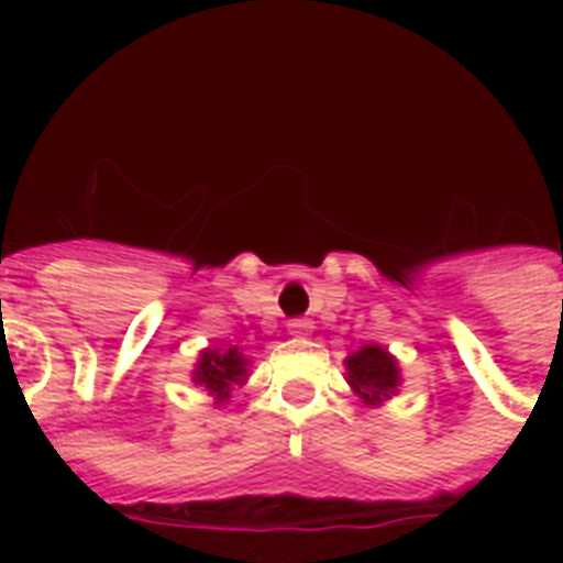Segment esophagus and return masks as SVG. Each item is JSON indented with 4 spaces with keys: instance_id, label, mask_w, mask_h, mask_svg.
<instances>
[{
    "instance_id": "1",
    "label": "esophagus",
    "mask_w": 563,
    "mask_h": 563,
    "mask_svg": "<svg viewBox=\"0 0 563 563\" xmlns=\"http://www.w3.org/2000/svg\"><path fill=\"white\" fill-rule=\"evenodd\" d=\"M309 333H312V321H307V318H295V321H289V335L303 339V335Z\"/></svg>"
}]
</instances>
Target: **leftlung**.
<instances>
[{
	"label": "left lung",
	"mask_w": 563,
	"mask_h": 563,
	"mask_svg": "<svg viewBox=\"0 0 563 563\" xmlns=\"http://www.w3.org/2000/svg\"><path fill=\"white\" fill-rule=\"evenodd\" d=\"M344 379L368 406H379L400 391V362L383 344H365L344 360Z\"/></svg>",
	"instance_id": "1"
}]
</instances>
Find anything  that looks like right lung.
<instances>
[{
    "instance_id": "right-lung-1",
    "label": "right lung",
    "mask_w": 563,
    "mask_h": 563,
    "mask_svg": "<svg viewBox=\"0 0 563 563\" xmlns=\"http://www.w3.org/2000/svg\"><path fill=\"white\" fill-rule=\"evenodd\" d=\"M247 371L251 360L239 347H207L198 353V362L192 368V383L201 385L203 391L210 394L216 406H224L236 385L247 383Z\"/></svg>"
}]
</instances>
